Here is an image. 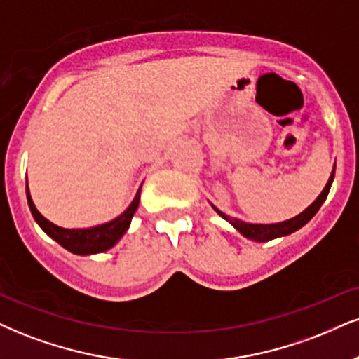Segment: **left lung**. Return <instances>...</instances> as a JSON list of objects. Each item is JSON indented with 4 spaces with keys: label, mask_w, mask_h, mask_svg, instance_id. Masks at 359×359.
Listing matches in <instances>:
<instances>
[{
    "label": "left lung",
    "mask_w": 359,
    "mask_h": 359,
    "mask_svg": "<svg viewBox=\"0 0 359 359\" xmlns=\"http://www.w3.org/2000/svg\"><path fill=\"white\" fill-rule=\"evenodd\" d=\"M334 170L336 166L333 168V172H331L328 183H326L325 189H323L320 196L316 198L315 201L309 205L306 210L303 211V213H299L298 216H294V218L287 219V221H283V223H274V224H251V223H245V221L241 219H236V218H231V216L224 215L223 211H219L218 208L215 205L213 210L218 213L221 218H224L228 221V223H231L234 228L240 231L243 236L248 238V240H253V241H269V240H274V238H280V236H286V234H291L294 231H298L299 228H303L304 224L308 223L309 219L313 218L318 213V210H320L323 203H325L326 196H328L330 193V188H331V183H333V178H334Z\"/></svg>",
    "instance_id": "obj_1"
}]
</instances>
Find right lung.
<instances>
[{
	"mask_svg": "<svg viewBox=\"0 0 359 359\" xmlns=\"http://www.w3.org/2000/svg\"><path fill=\"white\" fill-rule=\"evenodd\" d=\"M140 196H141V188L138 189V193H136L135 200L131 201V205L126 208L125 213L119 215L118 218L109 221V223L100 224V226L86 228V229H66V228L53 224L51 221H48L41 213H39L36 206H34L33 200H31L28 181H26V198H28L31 215H33V218L36 219L39 228H41L48 236H51L53 240L60 243L65 250L72 251L74 255H83V256L103 253V251L113 248L119 240H121L123 234L126 233L128 228H130L133 215H135V211L138 210Z\"/></svg>",
	"mask_w": 359,
	"mask_h": 359,
	"instance_id": "add662e5",
	"label": "right lung"
}]
</instances>
